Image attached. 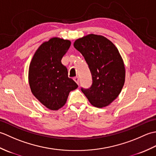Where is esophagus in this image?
<instances>
[{"mask_svg":"<svg viewBox=\"0 0 156 156\" xmlns=\"http://www.w3.org/2000/svg\"><path fill=\"white\" fill-rule=\"evenodd\" d=\"M74 80L78 84H79V78H78V77H75V78H74Z\"/></svg>","mask_w":156,"mask_h":156,"instance_id":"34e87169","label":"esophagus"}]
</instances>
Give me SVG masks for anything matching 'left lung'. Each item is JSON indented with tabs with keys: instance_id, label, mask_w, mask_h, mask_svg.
Listing matches in <instances>:
<instances>
[{
	"instance_id": "8db88e82",
	"label": "left lung",
	"mask_w": 156,
	"mask_h": 156,
	"mask_svg": "<svg viewBox=\"0 0 156 156\" xmlns=\"http://www.w3.org/2000/svg\"><path fill=\"white\" fill-rule=\"evenodd\" d=\"M74 46L84 56L92 78L91 87L82 88V92L94 107H107L118 97L125 83V65L118 49L104 36L94 34L76 39Z\"/></svg>"
}]
</instances>
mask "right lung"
I'll return each mask as SVG.
<instances>
[{"instance_id":"add662e5","label":"right lung","mask_w":156,"mask_h":156,"mask_svg":"<svg viewBox=\"0 0 156 156\" xmlns=\"http://www.w3.org/2000/svg\"><path fill=\"white\" fill-rule=\"evenodd\" d=\"M71 42L53 37L39 46L29 68V83L35 97L45 107L57 111L64 106L69 92L78 88L62 58L70 47Z\"/></svg>"}]
</instances>
